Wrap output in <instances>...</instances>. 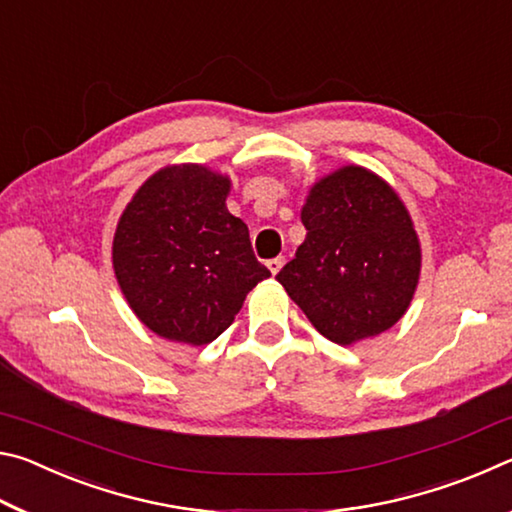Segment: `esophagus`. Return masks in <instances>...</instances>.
Segmentation results:
<instances>
[{
	"instance_id": "1",
	"label": "esophagus",
	"mask_w": 512,
	"mask_h": 512,
	"mask_svg": "<svg viewBox=\"0 0 512 512\" xmlns=\"http://www.w3.org/2000/svg\"><path fill=\"white\" fill-rule=\"evenodd\" d=\"M282 264H284V257H273V259H268V262H266V266H268V271H271L273 275H275L277 271H280V268H282Z\"/></svg>"
}]
</instances>
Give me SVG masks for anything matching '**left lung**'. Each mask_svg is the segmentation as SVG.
I'll list each match as a JSON object with an SVG mask.
<instances>
[{
    "label": "left lung",
    "instance_id": "8db88e82",
    "mask_svg": "<svg viewBox=\"0 0 512 512\" xmlns=\"http://www.w3.org/2000/svg\"><path fill=\"white\" fill-rule=\"evenodd\" d=\"M307 237L277 282L325 339L350 345L404 316L420 275L411 216L368 169L345 167L311 187Z\"/></svg>",
    "mask_w": 512,
    "mask_h": 512
}]
</instances>
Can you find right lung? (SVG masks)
I'll return each mask as SVG.
<instances>
[{"label":"right lung","mask_w":512,"mask_h":512,"mask_svg":"<svg viewBox=\"0 0 512 512\" xmlns=\"http://www.w3.org/2000/svg\"><path fill=\"white\" fill-rule=\"evenodd\" d=\"M230 180L198 164L151 176L121 214L112 264L137 318L162 339L205 345L232 325L257 282L248 225L225 207Z\"/></svg>","instance_id":"add662e5"}]
</instances>
